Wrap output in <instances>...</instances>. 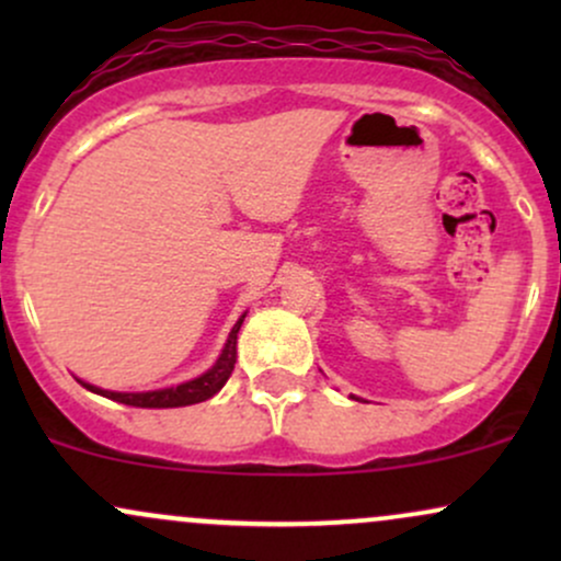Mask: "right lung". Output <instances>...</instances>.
Returning <instances> with one entry per match:
<instances>
[{"label":"right lung","mask_w":561,"mask_h":561,"mask_svg":"<svg viewBox=\"0 0 561 561\" xmlns=\"http://www.w3.org/2000/svg\"><path fill=\"white\" fill-rule=\"evenodd\" d=\"M248 317V311L237 319V324L231 327L227 343H224L221 356L216 358V364L210 366L208 371L195 379H186L182 385H171V388H160V390H145V392H118V390H105V388H96V385H89L79 379L87 390L96 392L102 398H111V401L126 403V405H137V409H176V405H192L199 401H208L214 398L218 390L227 385V379L231 377L237 364V332H240L242 321Z\"/></svg>","instance_id":"add662e5"}]
</instances>
